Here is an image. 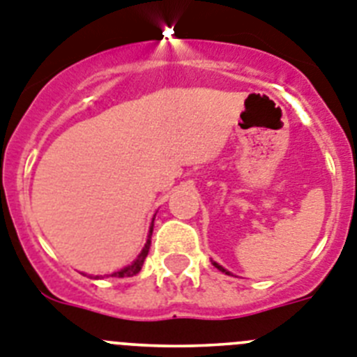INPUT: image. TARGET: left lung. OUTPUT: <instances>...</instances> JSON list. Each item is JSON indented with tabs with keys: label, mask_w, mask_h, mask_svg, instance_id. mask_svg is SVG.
Instances as JSON below:
<instances>
[{
	"label": "left lung",
	"mask_w": 357,
	"mask_h": 357,
	"mask_svg": "<svg viewBox=\"0 0 357 357\" xmlns=\"http://www.w3.org/2000/svg\"><path fill=\"white\" fill-rule=\"evenodd\" d=\"M213 264H214V266H216V268H218V270H220V272H223V273H230V272H229V270H225V268H223V266H222V264H218V263H214V261H213Z\"/></svg>",
	"instance_id": "left-lung-1"
}]
</instances>
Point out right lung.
Instances as JSON below:
<instances>
[{"label":"right lung","mask_w":357,"mask_h":357,"mask_svg":"<svg viewBox=\"0 0 357 357\" xmlns=\"http://www.w3.org/2000/svg\"><path fill=\"white\" fill-rule=\"evenodd\" d=\"M153 220H155V216L151 218V225H150V230H148V236H146V243H144L143 250L139 252V255L135 257L134 261H132L128 266L121 268V270H118V272L110 273V275H105V277H134L135 273L141 272V268H143V263L144 259H146L148 252H150V245H151V232H153ZM94 279H102V275H96Z\"/></svg>","instance_id":"add662e5"}]
</instances>
